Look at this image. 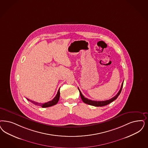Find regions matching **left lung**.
Segmentation results:
<instances>
[{
	"label": "left lung",
	"instance_id": "8db88e82",
	"mask_svg": "<svg viewBox=\"0 0 148 148\" xmlns=\"http://www.w3.org/2000/svg\"><path fill=\"white\" fill-rule=\"evenodd\" d=\"M123 82H122V84H121V86L120 88V90H119V92L116 94V96H115L114 97H112V98L109 99V100H106V101H92L91 99H89L87 98H85L84 97L82 94V93L81 91H80L79 88H78L79 89V91L80 92V97L82 98V101L84 102L85 103L87 104H89V105H91V106H95V107H102V106H107L108 104H109V103H112L114 101H115L116 98H117L118 96L120 95V93L121 92V90H122V86H123Z\"/></svg>",
	"mask_w": 148,
	"mask_h": 148
}]
</instances>
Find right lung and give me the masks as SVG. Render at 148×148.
<instances>
[{
	"label": "right lung",
	"mask_w": 148,
	"mask_h": 148,
	"mask_svg": "<svg viewBox=\"0 0 148 148\" xmlns=\"http://www.w3.org/2000/svg\"><path fill=\"white\" fill-rule=\"evenodd\" d=\"M60 96V89H59L55 97L51 101H49V102H47V103H39L38 102L31 101V100L28 99V98H27V99L28 101L32 102V103H33L34 104H35L36 106H40L42 108H47L49 107H51L52 106H54V105L56 104L58 102V101H59Z\"/></svg>",
	"instance_id": "right-lung-1"
}]
</instances>
